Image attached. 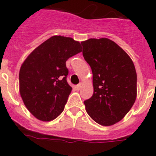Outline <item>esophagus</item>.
<instances>
[{"mask_svg": "<svg viewBox=\"0 0 156 156\" xmlns=\"http://www.w3.org/2000/svg\"><path fill=\"white\" fill-rule=\"evenodd\" d=\"M81 87H82V85H81V83H80V84L76 85V86L75 87V89L76 90H80L81 89Z\"/></svg>", "mask_w": 156, "mask_h": 156, "instance_id": "1", "label": "esophagus"}]
</instances>
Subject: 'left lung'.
<instances>
[{"instance_id":"8db88e82","label":"left lung","mask_w":156,"mask_h":156,"mask_svg":"<svg viewBox=\"0 0 156 156\" xmlns=\"http://www.w3.org/2000/svg\"><path fill=\"white\" fill-rule=\"evenodd\" d=\"M83 55L93 73L94 94L86 111L102 126L115 124L127 114L137 98V73L132 59L108 38L82 41Z\"/></svg>"}]
</instances>
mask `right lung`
Listing matches in <instances>:
<instances>
[{
	"mask_svg": "<svg viewBox=\"0 0 156 156\" xmlns=\"http://www.w3.org/2000/svg\"><path fill=\"white\" fill-rule=\"evenodd\" d=\"M81 51L79 41L53 36L23 62L19 70V92L27 109L37 119L53 120L63 112L72 90L66 81V62Z\"/></svg>",
	"mask_w": 156,
	"mask_h": 156,
	"instance_id": "right-lung-1",
	"label": "right lung"
}]
</instances>
